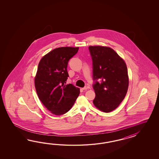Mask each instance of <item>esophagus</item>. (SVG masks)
Segmentation results:
<instances>
[{
	"label": "esophagus",
	"instance_id": "esophagus-1",
	"mask_svg": "<svg viewBox=\"0 0 159 159\" xmlns=\"http://www.w3.org/2000/svg\"><path fill=\"white\" fill-rule=\"evenodd\" d=\"M90 89V87L86 86L84 87L82 89H83V90H87V89Z\"/></svg>",
	"mask_w": 159,
	"mask_h": 159
}]
</instances>
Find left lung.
Wrapping results in <instances>:
<instances>
[{"mask_svg": "<svg viewBox=\"0 0 159 159\" xmlns=\"http://www.w3.org/2000/svg\"><path fill=\"white\" fill-rule=\"evenodd\" d=\"M93 60V85L96 97L93 104L99 110L110 112L124 99L129 86V77L124 60L108 47L89 46Z\"/></svg>", "mask_w": 159, "mask_h": 159, "instance_id": "1", "label": "left lung"}]
</instances>
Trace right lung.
Returning <instances> with one entry per match:
<instances>
[{"label":"right lung","mask_w":159,"mask_h":159,"mask_svg":"<svg viewBox=\"0 0 159 159\" xmlns=\"http://www.w3.org/2000/svg\"><path fill=\"white\" fill-rule=\"evenodd\" d=\"M79 47L55 48L39 62L34 84L39 99L48 111L56 116L65 114L72 107L80 89L66 83L68 61Z\"/></svg>","instance_id":"right-lung-1"}]
</instances>
